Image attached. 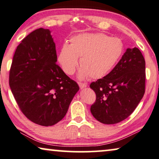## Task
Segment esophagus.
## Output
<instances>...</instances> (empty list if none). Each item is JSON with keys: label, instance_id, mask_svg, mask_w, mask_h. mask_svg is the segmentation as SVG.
I'll list each match as a JSON object with an SVG mask.
<instances>
[{"label": "esophagus", "instance_id": "obj_1", "mask_svg": "<svg viewBox=\"0 0 159 159\" xmlns=\"http://www.w3.org/2000/svg\"><path fill=\"white\" fill-rule=\"evenodd\" d=\"M79 86L80 89H84V88H86L87 86V84H83V83H79Z\"/></svg>", "mask_w": 159, "mask_h": 159}]
</instances>
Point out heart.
<instances>
[{"instance_id": "1", "label": "heart", "mask_w": 159, "mask_h": 159, "mask_svg": "<svg viewBox=\"0 0 159 159\" xmlns=\"http://www.w3.org/2000/svg\"><path fill=\"white\" fill-rule=\"evenodd\" d=\"M123 52L124 44L119 39L101 33L82 34L70 38V45L61 46L58 61L65 73L73 75L80 58L79 79H86L91 76L98 79L113 69Z\"/></svg>"}]
</instances>
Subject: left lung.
<instances>
[{
    "label": "left lung",
    "instance_id": "1",
    "mask_svg": "<svg viewBox=\"0 0 159 159\" xmlns=\"http://www.w3.org/2000/svg\"><path fill=\"white\" fill-rule=\"evenodd\" d=\"M146 63L138 48H127L111 71L92 82L96 95L91 112L104 124H114L129 116L145 93Z\"/></svg>",
    "mask_w": 159,
    "mask_h": 159
}]
</instances>
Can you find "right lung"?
<instances>
[{
  "mask_svg": "<svg viewBox=\"0 0 159 159\" xmlns=\"http://www.w3.org/2000/svg\"><path fill=\"white\" fill-rule=\"evenodd\" d=\"M56 62L51 31L41 28L18 45L9 73V85L20 111L32 122L43 126L63 119L79 90Z\"/></svg>",
  "mask_w": 159,
  "mask_h": 159,
  "instance_id": "1",
  "label": "right lung"
}]
</instances>
